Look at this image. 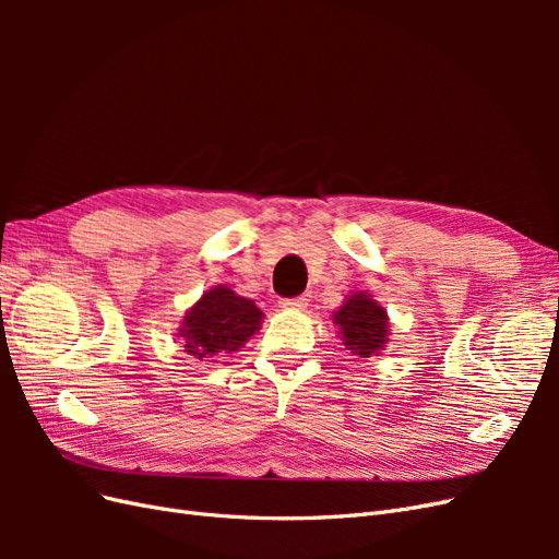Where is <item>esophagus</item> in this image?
<instances>
[{
    "label": "esophagus",
    "mask_w": 559,
    "mask_h": 559,
    "mask_svg": "<svg viewBox=\"0 0 559 559\" xmlns=\"http://www.w3.org/2000/svg\"><path fill=\"white\" fill-rule=\"evenodd\" d=\"M280 306L284 308V310H302V308H308V298L306 296H296V298H284Z\"/></svg>",
    "instance_id": "esophagus-1"
}]
</instances>
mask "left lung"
<instances>
[{
    "instance_id": "left-lung-1",
    "label": "left lung",
    "mask_w": 559,
    "mask_h": 559,
    "mask_svg": "<svg viewBox=\"0 0 559 559\" xmlns=\"http://www.w3.org/2000/svg\"><path fill=\"white\" fill-rule=\"evenodd\" d=\"M333 321L341 326L343 345L357 357H370L386 343V312L366 294H354L347 298L345 306L333 314Z\"/></svg>"
}]
</instances>
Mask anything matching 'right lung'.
I'll use <instances>...</instances> for the list:
<instances>
[{
	"label": "right lung",
	"instance_id": "right-lung-1",
	"mask_svg": "<svg viewBox=\"0 0 559 559\" xmlns=\"http://www.w3.org/2000/svg\"><path fill=\"white\" fill-rule=\"evenodd\" d=\"M263 312L253 300L242 298L226 286L207 292L183 317V352L193 359L212 357L216 352H238L247 337L259 331Z\"/></svg>",
	"mask_w": 559,
	"mask_h": 559
}]
</instances>
